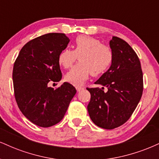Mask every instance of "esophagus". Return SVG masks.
Here are the masks:
<instances>
[{"mask_svg": "<svg viewBox=\"0 0 159 159\" xmlns=\"http://www.w3.org/2000/svg\"><path fill=\"white\" fill-rule=\"evenodd\" d=\"M83 89H84V87H76V90H77L78 92H79V91L83 90Z\"/></svg>", "mask_w": 159, "mask_h": 159, "instance_id": "obj_1", "label": "esophagus"}]
</instances>
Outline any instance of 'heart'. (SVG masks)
Returning a JSON list of instances; mask_svg holds the SVG:
<instances>
[{"label": "heart", "mask_w": 159, "mask_h": 159, "mask_svg": "<svg viewBox=\"0 0 159 159\" xmlns=\"http://www.w3.org/2000/svg\"><path fill=\"white\" fill-rule=\"evenodd\" d=\"M79 60V63L65 75V80L73 85H81L91 74L98 76L105 73L114 61L112 49L96 38L79 36L75 40L73 50L65 48L58 55V63L68 69Z\"/></svg>", "instance_id": "obj_1"}]
</instances>
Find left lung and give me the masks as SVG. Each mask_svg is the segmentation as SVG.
I'll list each match as a JSON object with an SVG mask.
<instances>
[{
    "mask_svg": "<svg viewBox=\"0 0 159 159\" xmlns=\"http://www.w3.org/2000/svg\"><path fill=\"white\" fill-rule=\"evenodd\" d=\"M110 47L114 61L108 70L95 82L107 87L87 88L90 93L87 111L98 127L113 129L130 118L143 90V72L138 55L125 41L113 36Z\"/></svg>",
    "mask_w": 159,
    "mask_h": 159,
    "instance_id": "obj_1",
    "label": "left lung"
}]
</instances>
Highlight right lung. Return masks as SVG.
<instances>
[{"mask_svg":"<svg viewBox=\"0 0 159 159\" xmlns=\"http://www.w3.org/2000/svg\"><path fill=\"white\" fill-rule=\"evenodd\" d=\"M69 43L64 34H44L24 45L14 63L16 101L24 116L38 126L50 127L61 122L76 93L68 82L55 90L48 85L61 80L58 55Z\"/></svg>","mask_w":159,"mask_h":159,"instance_id":"1","label":"right lung"}]
</instances>
